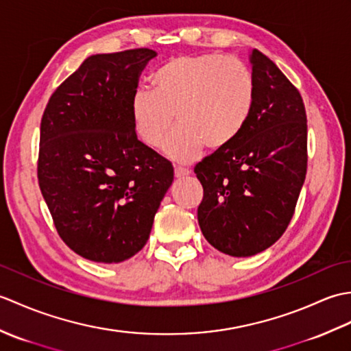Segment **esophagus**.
Listing matches in <instances>:
<instances>
[{"label":"esophagus","mask_w":351,"mask_h":351,"mask_svg":"<svg viewBox=\"0 0 351 351\" xmlns=\"http://www.w3.org/2000/svg\"><path fill=\"white\" fill-rule=\"evenodd\" d=\"M191 173V170L189 167H182V166H175V176L176 178H184Z\"/></svg>","instance_id":"34e87169"}]
</instances>
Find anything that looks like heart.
<instances>
[{
	"mask_svg": "<svg viewBox=\"0 0 351 351\" xmlns=\"http://www.w3.org/2000/svg\"><path fill=\"white\" fill-rule=\"evenodd\" d=\"M151 90L138 88L131 101L134 130L145 145L190 161L205 145L221 149L247 123L256 86L245 62L219 52L170 57L151 75Z\"/></svg>",
	"mask_w": 351,
	"mask_h": 351,
	"instance_id": "1",
	"label": "heart"
}]
</instances>
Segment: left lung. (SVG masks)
Returning <instances> with one entry per match:
<instances>
[{"label": "left lung", "instance_id": "obj_1", "mask_svg": "<svg viewBox=\"0 0 351 351\" xmlns=\"http://www.w3.org/2000/svg\"><path fill=\"white\" fill-rule=\"evenodd\" d=\"M256 95L232 143L196 164L204 187L200 230L229 256L270 247L293 219L308 169V122L300 92L270 58L250 54Z\"/></svg>", "mask_w": 351, "mask_h": 351}]
</instances>
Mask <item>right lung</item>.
Instances as JSON below:
<instances>
[{"label": "right lung", "mask_w": 351, "mask_h": 351, "mask_svg": "<svg viewBox=\"0 0 351 351\" xmlns=\"http://www.w3.org/2000/svg\"><path fill=\"white\" fill-rule=\"evenodd\" d=\"M147 48L96 54L51 95L37 180L58 235L80 256L116 264L143 249L173 166L137 138L131 101Z\"/></svg>", "instance_id": "add662e5"}]
</instances>
